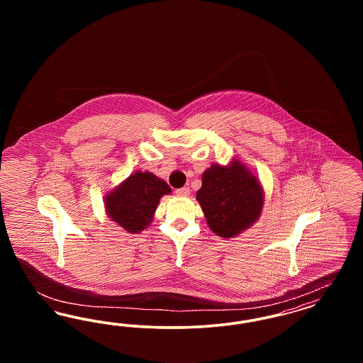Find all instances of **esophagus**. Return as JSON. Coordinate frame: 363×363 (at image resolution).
I'll return each instance as SVG.
<instances>
[{
	"instance_id": "1",
	"label": "esophagus",
	"mask_w": 363,
	"mask_h": 363,
	"mask_svg": "<svg viewBox=\"0 0 363 363\" xmlns=\"http://www.w3.org/2000/svg\"><path fill=\"white\" fill-rule=\"evenodd\" d=\"M175 193H177L178 196H189L190 189L189 188H181V189L175 190Z\"/></svg>"
}]
</instances>
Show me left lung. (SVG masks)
<instances>
[{"instance_id": "left-lung-1", "label": "left lung", "mask_w": 363, "mask_h": 363, "mask_svg": "<svg viewBox=\"0 0 363 363\" xmlns=\"http://www.w3.org/2000/svg\"><path fill=\"white\" fill-rule=\"evenodd\" d=\"M196 199L209 228L222 238H234L257 222L264 207L259 178L240 159L230 164L213 163L201 175Z\"/></svg>"}]
</instances>
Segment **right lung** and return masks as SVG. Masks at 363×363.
<instances>
[{
	"instance_id": "add662e5",
	"label": "right lung",
	"mask_w": 363,
	"mask_h": 363,
	"mask_svg": "<svg viewBox=\"0 0 363 363\" xmlns=\"http://www.w3.org/2000/svg\"><path fill=\"white\" fill-rule=\"evenodd\" d=\"M172 188L155 174L136 172L104 197L107 216L130 234H138L154 219L156 208Z\"/></svg>"
}]
</instances>
